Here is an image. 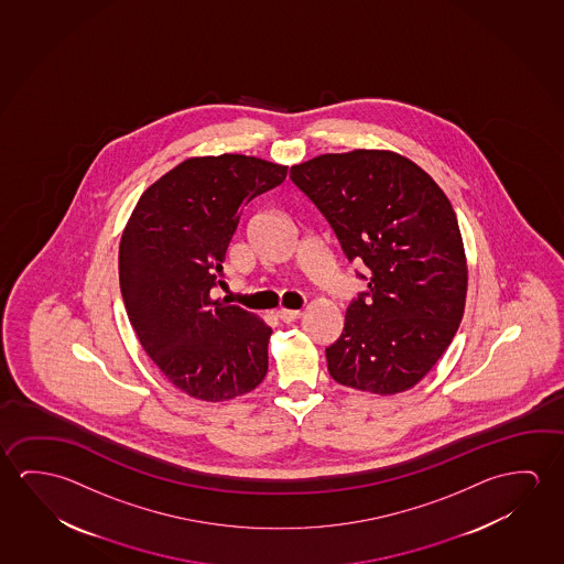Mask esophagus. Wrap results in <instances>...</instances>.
Listing matches in <instances>:
<instances>
[{
	"label": "esophagus",
	"instance_id": "34e87169",
	"mask_svg": "<svg viewBox=\"0 0 564 564\" xmlns=\"http://www.w3.org/2000/svg\"><path fill=\"white\" fill-rule=\"evenodd\" d=\"M278 317L284 323H292L302 317L300 310H278Z\"/></svg>",
	"mask_w": 564,
	"mask_h": 564
}]
</instances>
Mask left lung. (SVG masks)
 I'll return each instance as SVG.
<instances>
[{"label": "left lung", "instance_id": "left-lung-1", "mask_svg": "<svg viewBox=\"0 0 564 564\" xmlns=\"http://www.w3.org/2000/svg\"><path fill=\"white\" fill-rule=\"evenodd\" d=\"M290 178L325 215L347 259L367 264L327 352L335 382L393 395L420 382L465 315L468 264L456 214L415 162L382 149L327 152Z\"/></svg>", "mask_w": 564, "mask_h": 564}]
</instances>
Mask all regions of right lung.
Listing matches in <instances>:
<instances>
[{
    "instance_id": "1",
    "label": "right lung",
    "mask_w": 564,
    "mask_h": 564,
    "mask_svg": "<svg viewBox=\"0 0 564 564\" xmlns=\"http://www.w3.org/2000/svg\"><path fill=\"white\" fill-rule=\"evenodd\" d=\"M288 166L225 152L189 156L152 182L119 242V286L139 343L176 390L202 402L251 392L269 370L259 315L212 297L245 206Z\"/></svg>"
}]
</instances>
